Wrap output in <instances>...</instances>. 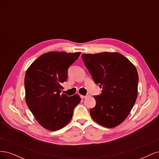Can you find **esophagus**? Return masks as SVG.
<instances>
[{"label":"esophagus","mask_w":159,"mask_h":159,"mask_svg":"<svg viewBox=\"0 0 159 159\" xmlns=\"http://www.w3.org/2000/svg\"><path fill=\"white\" fill-rule=\"evenodd\" d=\"M89 97V95H81V98L82 99H85V98H87Z\"/></svg>","instance_id":"esophagus-1"}]
</instances>
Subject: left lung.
<instances>
[{"instance_id": "left-lung-1", "label": "left lung", "mask_w": 159, "mask_h": 159, "mask_svg": "<svg viewBox=\"0 0 159 159\" xmlns=\"http://www.w3.org/2000/svg\"><path fill=\"white\" fill-rule=\"evenodd\" d=\"M81 58L102 93L95 95L96 105L90 109L95 122L113 128L124 121L137 98V70L127 57L118 52L82 54Z\"/></svg>"}]
</instances>
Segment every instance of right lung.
Masks as SVG:
<instances>
[{
	"mask_svg": "<svg viewBox=\"0 0 159 159\" xmlns=\"http://www.w3.org/2000/svg\"><path fill=\"white\" fill-rule=\"evenodd\" d=\"M81 52H50L43 54L28 68L25 78L26 102L41 126L49 131L65 127L72 118L79 95H60L68 79V69Z\"/></svg>",
	"mask_w": 159,
	"mask_h": 159,
	"instance_id": "right-lung-1",
	"label": "right lung"
}]
</instances>
